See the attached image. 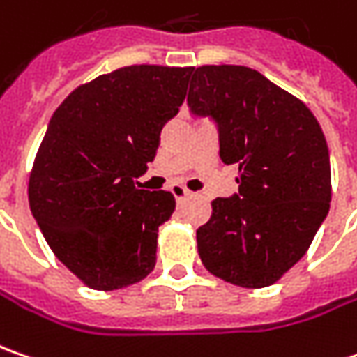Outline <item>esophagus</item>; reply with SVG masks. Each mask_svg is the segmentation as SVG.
I'll use <instances>...</instances> for the list:
<instances>
[{
  "label": "esophagus",
  "instance_id": "obj_1",
  "mask_svg": "<svg viewBox=\"0 0 357 357\" xmlns=\"http://www.w3.org/2000/svg\"><path fill=\"white\" fill-rule=\"evenodd\" d=\"M172 193H174V197L178 199V203L183 202V199H185V197L190 195V191L185 190L183 185H179V183H176V185H172Z\"/></svg>",
  "mask_w": 357,
  "mask_h": 357
}]
</instances>
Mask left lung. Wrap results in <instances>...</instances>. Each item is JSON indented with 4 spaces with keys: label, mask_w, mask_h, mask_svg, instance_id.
<instances>
[{
    "label": "left lung",
    "mask_w": 357,
    "mask_h": 357,
    "mask_svg": "<svg viewBox=\"0 0 357 357\" xmlns=\"http://www.w3.org/2000/svg\"><path fill=\"white\" fill-rule=\"evenodd\" d=\"M188 106L215 122L223 164L239 166V193L217 197L197 229L203 266L243 289L277 282L304 257L328 215L330 154L318 120L259 70H191Z\"/></svg>",
    "instance_id": "8db88e82"
}]
</instances>
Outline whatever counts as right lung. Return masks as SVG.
<instances>
[{"label": "right lung", "mask_w": 357, "mask_h": 357, "mask_svg": "<svg viewBox=\"0 0 357 357\" xmlns=\"http://www.w3.org/2000/svg\"><path fill=\"white\" fill-rule=\"evenodd\" d=\"M191 70L118 68L75 89L49 120L29 207L56 259L91 289H124L154 268L158 229L176 199L136 179L179 112Z\"/></svg>", "instance_id": "add662e5"}]
</instances>
